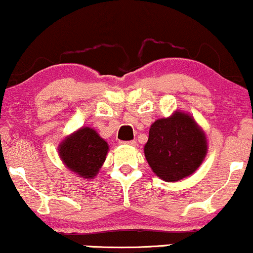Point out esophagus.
Masks as SVG:
<instances>
[{"label": "esophagus", "instance_id": "34e87169", "mask_svg": "<svg viewBox=\"0 0 253 253\" xmlns=\"http://www.w3.org/2000/svg\"><path fill=\"white\" fill-rule=\"evenodd\" d=\"M120 144H124V145H130V146H136V141L134 140H129V141H120Z\"/></svg>", "mask_w": 253, "mask_h": 253}]
</instances>
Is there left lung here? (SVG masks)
Listing matches in <instances>:
<instances>
[{"label":"left lung","mask_w":253,"mask_h":253,"mask_svg":"<svg viewBox=\"0 0 253 253\" xmlns=\"http://www.w3.org/2000/svg\"><path fill=\"white\" fill-rule=\"evenodd\" d=\"M205 134L191 116L175 113L152 124L144 152L155 174L176 182L195 172L207 152Z\"/></svg>","instance_id":"8db88e82"}]
</instances>
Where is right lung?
<instances>
[{"label":"right lung","mask_w":253,"mask_h":253,"mask_svg":"<svg viewBox=\"0 0 253 253\" xmlns=\"http://www.w3.org/2000/svg\"><path fill=\"white\" fill-rule=\"evenodd\" d=\"M108 144L89 127H83L61 144L60 157L65 166L82 177L92 178L106 160Z\"/></svg>","instance_id":"1"}]
</instances>
